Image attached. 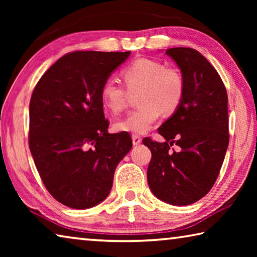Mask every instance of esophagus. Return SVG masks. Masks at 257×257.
<instances>
[{"instance_id": "obj_1", "label": "esophagus", "mask_w": 257, "mask_h": 257, "mask_svg": "<svg viewBox=\"0 0 257 257\" xmlns=\"http://www.w3.org/2000/svg\"><path fill=\"white\" fill-rule=\"evenodd\" d=\"M132 139H133V144L135 145V146H137V145H139L142 143V138L138 136V135H133L132 136Z\"/></svg>"}]
</instances>
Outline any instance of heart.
<instances>
[{"label":"heart","mask_w":257,"mask_h":257,"mask_svg":"<svg viewBox=\"0 0 257 257\" xmlns=\"http://www.w3.org/2000/svg\"><path fill=\"white\" fill-rule=\"evenodd\" d=\"M122 77L129 90H139L138 103L141 106L130 111L123 119L115 123L119 132L145 134L149 132L161 112L171 114L184 96V79L173 68L156 60L142 58L122 71ZM128 90L118 80L108 78L101 87V99L108 110L118 113L127 103Z\"/></svg>","instance_id":"heart-1"}]
</instances>
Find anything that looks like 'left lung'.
<instances>
[{
  "mask_svg": "<svg viewBox=\"0 0 257 257\" xmlns=\"http://www.w3.org/2000/svg\"><path fill=\"white\" fill-rule=\"evenodd\" d=\"M165 54L180 69L185 90L180 105L158 129L165 142L143 141L152 152L147 181L161 201L184 206L205 196L219 176L229 145L228 96L199 52L173 47ZM173 144L177 152L170 149Z\"/></svg>",
  "mask_w": 257,
  "mask_h": 257,
  "instance_id": "8db88e82",
  "label": "left lung"
}]
</instances>
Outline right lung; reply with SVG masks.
Instances as JSON below:
<instances>
[{
  "label": "right lung",
  "instance_id": "1",
  "mask_svg": "<svg viewBox=\"0 0 257 257\" xmlns=\"http://www.w3.org/2000/svg\"><path fill=\"white\" fill-rule=\"evenodd\" d=\"M130 52L78 51L62 56L35 87L29 104V149L46 189L77 210L97 205L116 165L133 147L125 132L110 134L101 87Z\"/></svg>",
  "mask_w": 257,
  "mask_h": 257
}]
</instances>
